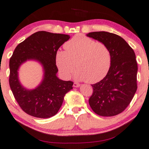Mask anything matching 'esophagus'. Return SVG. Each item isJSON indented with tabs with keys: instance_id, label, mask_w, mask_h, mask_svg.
Wrapping results in <instances>:
<instances>
[{
	"instance_id": "34e87169",
	"label": "esophagus",
	"mask_w": 149,
	"mask_h": 149,
	"mask_svg": "<svg viewBox=\"0 0 149 149\" xmlns=\"http://www.w3.org/2000/svg\"><path fill=\"white\" fill-rule=\"evenodd\" d=\"M79 84H78V83H77V82H74V87H75V88H77V87H79Z\"/></svg>"
}]
</instances>
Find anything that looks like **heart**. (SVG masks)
<instances>
[{
	"instance_id": "obj_1",
	"label": "heart",
	"mask_w": 149,
	"mask_h": 149,
	"mask_svg": "<svg viewBox=\"0 0 149 149\" xmlns=\"http://www.w3.org/2000/svg\"><path fill=\"white\" fill-rule=\"evenodd\" d=\"M65 51L56 53V63L63 76L69 78L77 70L75 77L95 84L106 76L110 68L111 56L107 47L102 42L77 34L65 42Z\"/></svg>"
}]
</instances>
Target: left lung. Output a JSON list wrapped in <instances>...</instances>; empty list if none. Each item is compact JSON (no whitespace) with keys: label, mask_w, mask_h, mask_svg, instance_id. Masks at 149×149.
<instances>
[{"label":"left lung","mask_w":149,"mask_h":149,"mask_svg":"<svg viewBox=\"0 0 149 149\" xmlns=\"http://www.w3.org/2000/svg\"><path fill=\"white\" fill-rule=\"evenodd\" d=\"M86 36L104 44L111 56L107 74L92 85L93 93L89 104L98 116H116L129 105L137 90L138 65L134 51L124 39L115 33L94 32Z\"/></svg>","instance_id":"1"}]
</instances>
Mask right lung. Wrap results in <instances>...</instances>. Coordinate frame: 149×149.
Masks as SVG:
<instances>
[{
    "label": "right lung",
    "mask_w": 149,
    "mask_h": 149,
    "mask_svg": "<svg viewBox=\"0 0 149 149\" xmlns=\"http://www.w3.org/2000/svg\"><path fill=\"white\" fill-rule=\"evenodd\" d=\"M70 38V35L40 31L15 49L9 61V85L19 105L30 116L38 118L54 116L61 107L65 94L73 88V81H63L56 76V53ZM28 60L38 62L43 67V79L33 89L25 88L18 79V69Z\"/></svg>",
    "instance_id": "add662e5"
}]
</instances>
